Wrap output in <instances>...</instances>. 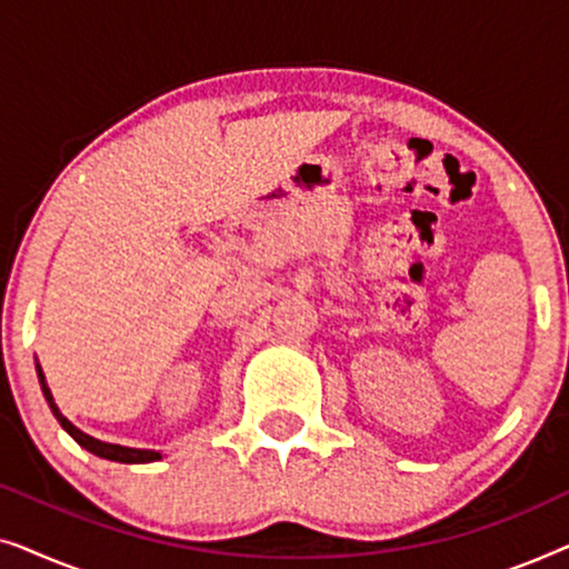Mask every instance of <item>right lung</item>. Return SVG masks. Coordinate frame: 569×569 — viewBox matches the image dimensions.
Masks as SVG:
<instances>
[{
	"label": "right lung",
	"mask_w": 569,
	"mask_h": 569,
	"mask_svg": "<svg viewBox=\"0 0 569 569\" xmlns=\"http://www.w3.org/2000/svg\"><path fill=\"white\" fill-rule=\"evenodd\" d=\"M38 380H41V388H43V396L46 401H49V407L53 411V417L59 419V425L64 427V430L72 435V438L80 442L84 450H90V453H96L98 458H108V461H119V463H150V461H158L160 453L158 450H139V448H123V446H111V442H103V440H96L90 438V435H84L82 430H77V427L69 422V419L61 415L57 409V403H53V396L49 391V386L43 383V370L38 368Z\"/></svg>",
	"instance_id": "1"
}]
</instances>
